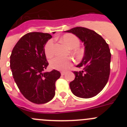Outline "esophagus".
Wrapping results in <instances>:
<instances>
[{"instance_id":"esophagus-1","label":"esophagus","mask_w":127,"mask_h":127,"mask_svg":"<svg viewBox=\"0 0 127 127\" xmlns=\"http://www.w3.org/2000/svg\"><path fill=\"white\" fill-rule=\"evenodd\" d=\"M66 74V72H65V71H62V72H61V75L62 76H64V75H65Z\"/></svg>"}]
</instances>
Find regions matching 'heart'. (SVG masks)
Instances as JSON below:
<instances>
[{"mask_svg":"<svg viewBox=\"0 0 127 127\" xmlns=\"http://www.w3.org/2000/svg\"><path fill=\"white\" fill-rule=\"evenodd\" d=\"M61 41L67 46L70 49H73L74 53L79 56L81 53V51L77 49L80 45V41L77 37L71 33H67L64 35L61 38ZM44 51L46 55L50 58L53 56L54 53V42L50 39L46 44L44 47ZM72 60L69 57H57L53 58L50 61V66L52 69L59 70H64L67 69L72 64Z\"/></svg>","mask_w":127,"mask_h":127,"instance_id":"b5f03b06","label":"heart"}]
</instances>
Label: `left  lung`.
<instances>
[{
  "label": "left lung",
  "mask_w": 127,
  "mask_h": 127,
  "mask_svg": "<svg viewBox=\"0 0 127 127\" xmlns=\"http://www.w3.org/2000/svg\"><path fill=\"white\" fill-rule=\"evenodd\" d=\"M76 35L84 43L85 55L77 67L81 71H74L75 79L69 84L74 95L89 98L99 94L108 81L111 54L109 45L99 34L84 27L67 30Z\"/></svg>",
  "instance_id": "left-lung-1"
}]
</instances>
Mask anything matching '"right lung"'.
Returning a JSON list of instances; mask_svg holds the SVG:
<instances>
[{"mask_svg": "<svg viewBox=\"0 0 127 127\" xmlns=\"http://www.w3.org/2000/svg\"><path fill=\"white\" fill-rule=\"evenodd\" d=\"M51 37L50 33H27L18 41L10 57L14 81L22 95L35 104H44L53 99L55 82L61 76L55 69L44 72L48 65L44 46Z\"/></svg>", "mask_w": 127, "mask_h": 127, "instance_id": "add662e5", "label": "right lung"}]
</instances>
